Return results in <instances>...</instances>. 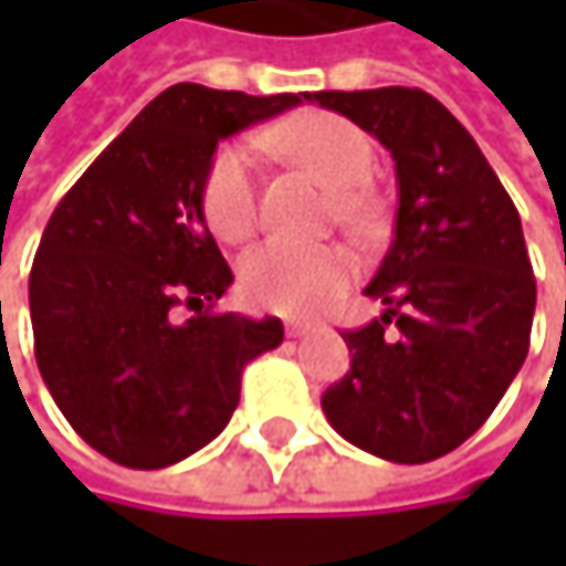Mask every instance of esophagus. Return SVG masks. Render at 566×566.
Here are the masks:
<instances>
[{
  "instance_id": "obj_1",
  "label": "esophagus",
  "mask_w": 566,
  "mask_h": 566,
  "mask_svg": "<svg viewBox=\"0 0 566 566\" xmlns=\"http://www.w3.org/2000/svg\"><path fill=\"white\" fill-rule=\"evenodd\" d=\"M304 334H311L307 321H287V337H304Z\"/></svg>"
}]
</instances>
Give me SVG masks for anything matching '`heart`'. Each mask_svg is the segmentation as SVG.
<instances>
[{
	"instance_id": "heart-1",
	"label": "heart",
	"mask_w": 566,
	"mask_h": 566,
	"mask_svg": "<svg viewBox=\"0 0 566 566\" xmlns=\"http://www.w3.org/2000/svg\"><path fill=\"white\" fill-rule=\"evenodd\" d=\"M269 144L337 189V209L347 222L364 226L374 199L364 189L377 167L374 140L347 117L327 111H304L279 124ZM202 219L222 242H245L255 232V154L245 144H222L199 182ZM354 255L340 245L265 242L242 262V291L252 304L304 317L331 304L354 279Z\"/></svg>"
}]
</instances>
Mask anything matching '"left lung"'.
Listing matches in <instances>:
<instances>
[{
    "label": "left lung",
    "instance_id": "8db88e82",
    "mask_svg": "<svg viewBox=\"0 0 566 566\" xmlns=\"http://www.w3.org/2000/svg\"><path fill=\"white\" fill-rule=\"evenodd\" d=\"M394 157L390 252L364 287L387 304L344 331L350 370L321 396L357 449L419 465L459 449L517 377L537 284L521 216L472 134L419 87L317 91Z\"/></svg>",
    "mask_w": 566,
    "mask_h": 566
}]
</instances>
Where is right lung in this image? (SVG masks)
Wrapping results in <instances>:
<instances>
[{
	"label": "right lung",
	"mask_w": 566,
	"mask_h": 566,
	"mask_svg": "<svg viewBox=\"0 0 566 566\" xmlns=\"http://www.w3.org/2000/svg\"><path fill=\"white\" fill-rule=\"evenodd\" d=\"M307 94L172 84L52 212L29 279L35 360L71 429L127 469H167L212 442L242 370L279 347V317L212 314L229 291L199 206L219 140ZM179 306L197 314L175 317Z\"/></svg>",
	"instance_id": "add662e5"
}]
</instances>
